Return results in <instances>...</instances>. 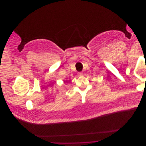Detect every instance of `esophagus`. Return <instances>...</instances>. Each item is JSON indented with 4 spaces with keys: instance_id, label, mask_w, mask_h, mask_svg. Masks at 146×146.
<instances>
[{
    "instance_id": "obj_1",
    "label": "esophagus",
    "mask_w": 146,
    "mask_h": 146,
    "mask_svg": "<svg viewBox=\"0 0 146 146\" xmlns=\"http://www.w3.org/2000/svg\"><path fill=\"white\" fill-rule=\"evenodd\" d=\"M78 74L79 76H81V75H83V72H79L78 73Z\"/></svg>"
}]
</instances>
